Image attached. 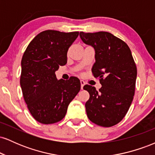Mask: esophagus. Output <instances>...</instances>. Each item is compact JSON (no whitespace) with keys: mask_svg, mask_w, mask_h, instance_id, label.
Returning <instances> with one entry per match:
<instances>
[{"mask_svg":"<svg viewBox=\"0 0 155 155\" xmlns=\"http://www.w3.org/2000/svg\"><path fill=\"white\" fill-rule=\"evenodd\" d=\"M80 83H81V90H83V87H84V86L85 82L83 81V80H81V81H80Z\"/></svg>","mask_w":155,"mask_h":155,"instance_id":"esophagus-1","label":"esophagus"}]
</instances>
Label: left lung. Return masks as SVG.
I'll return each mask as SVG.
<instances>
[{
    "mask_svg": "<svg viewBox=\"0 0 155 155\" xmlns=\"http://www.w3.org/2000/svg\"><path fill=\"white\" fill-rule=\"evenodd\" d=\"M79 36L95 49L92 72L102 85L98 91L91 85L84 86L90 93L87 115L97 125L111 127L124 118L134 96L137 68L132 53L125 42L108 32H80Z\"/></svg>",
    "mask_w": 155,
    "mask_h": 155,
    "instance_id": "8db88e82",
    "label": "left lung"
}]
</instances>
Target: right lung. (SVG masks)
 <instances>
[{
    "label": "right lung",
    "mask_w": 155,
    "mask_h": 155,
    "mask_svg": "<svg viewBox=\"0 0 155 155\" xmlns=\"http://www.w3.org/2000/svg\"><path fill=\"white\" fill-rule=\"evenodd\" d=\"M79 32L48 30L40 33L27 47L21 61L20 86L33 118L53 124L65 116L68 106L81 89L79 79H57L55 71L67 63L68 48Z\"/></svg>",
    "instance_id": "obj_1"
}]
</instances>
